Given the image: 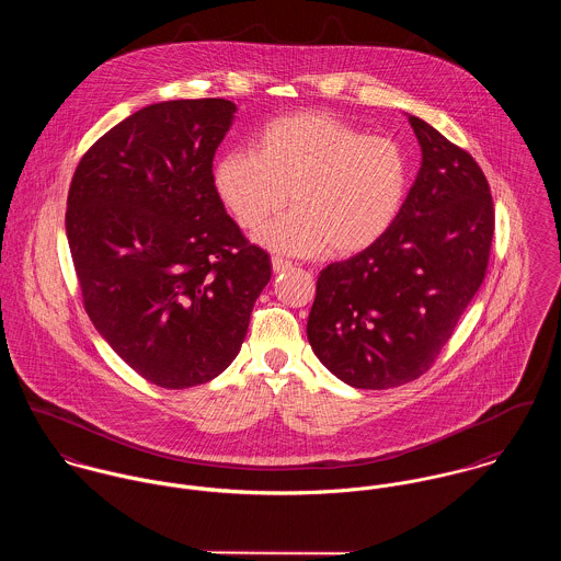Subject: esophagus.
<instances>
[{
	"label": "esophagus",
	"mask_w": 561,
	"mask_h": 561,
	"mask_svg": "<svg viewBox=\"0 0 561 561\" xmlns=\"http://www.w3.org/2000/svg\"><path fill=\"white\" fill-rule=\"evenodd\" d=\"M272 270H274L276 274L287 272V270H291V261H287V259H283V256H272Z\"/></svg>",
	"instance_id": "obj_1"
}]
</instances>
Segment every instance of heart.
<instances>
[{"label":"heart","instance_id":"heart-1","mask_svg":"<svg viewBox=\"0 0 561 561\" xmlns=\"http://www.w3.org/2000/svg\"><path fill=\"white\" fill-rule=\"evenodd\" d=\"M408 160L387 136L302 112L270 121L252 151L233 149L214 163L218 201L243 231L261 229L289 203L259 240L276 252L311 256L328 250L352 256L393 227L408 194Z\"/></svg>","mask_w":561,"mask_h":561}]
</instances>
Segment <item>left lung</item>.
Instances as JSON below:
<instances>
[{"label": "left lung", "instance_id": "left-lung-1", "mask_svg": "<svg viewBox=\"0 0 561 561\" xmlns=\"http://www.w3.org/2000/svg\"><path fill=\"white\" fill-rule=\"evenodd\" d=\"M421 170L398 220L371 248L321 270L307 336L356 389L423 376L478 294L494 236L490 185L471 153L416 116Z\"/></svg>", "mask_w": 561, "mask_h": 561}]
</instances>
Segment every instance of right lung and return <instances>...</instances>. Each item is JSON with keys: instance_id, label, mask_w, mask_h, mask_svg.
<instances>
[{"instance_id": "1", "label": "right lung", "mask_w": 561, "mask_h": 561, "mask_svg": "<svg viewBox=\"0 0 561 561\" xmlns=\"http://www.w3.org/2000/svg\"><path fill=\"white\" fill-rule=\"evenodd\" d=\"M236 103L163 101L103 134L67 198L81 300L145 380L187 389L238 356L270 254L243 238L211 183Z\"/></svg>"}]
</instances>
